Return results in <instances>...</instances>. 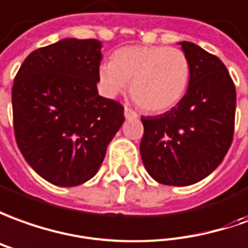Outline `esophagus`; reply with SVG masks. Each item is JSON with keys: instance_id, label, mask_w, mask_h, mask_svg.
I'll return each mask as SVG.
<instances>
[{"instance_id": "1", "label": "esophagus", "mask_w": 248, "mask_h": 248, "mask_svg": "<svg viewBox=\"0 0 248 248\" xmlns=\"http://www.w3.org/2000/svg\"><path fill=\"white\" fill-rule=\"evenodd\" d=\"M124 114H125L127 119H138V113L129 107H125V109H124Z\"/></svg>"}]
</instances>
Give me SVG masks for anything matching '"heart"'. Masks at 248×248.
<instances>
[{"label":"heart","mask_w":248,"mask_h":248,"mask_svg":"<svg viewBox=\"0 0 248 248\" xmlns=\"http://www.w3.org/2000/svg\"><path fill=\"white\" fill-rule=\"evenodd\" d=\"M109 93L131 83L134 101L147 112H165L178 104L189 86L190 62L182 49L167 46H135L116 51L112 63L100 67Z\"/></svg>","instance_id":"b5f03b06"}]
</instances>
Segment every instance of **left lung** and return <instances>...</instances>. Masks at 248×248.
<instances>
[{
    "mask_svg": "<svg viewBox=\"0 0 248 248\" xmlns=\"http://www.w3.org/2000/svg\"><path fill=\"white\" fill-rule=\"evenodd\" d=\"M190 62L184 98L158 116H143L140 155L148 174L169 186L193 185L224 159L235 128L236 90L216 55L179 43Z\"/></svg>",
    "mask_w": 248,
    "mask_h": 248,
    "instance_id": "left-lung-1",
    "label": "left lung"
}]
</instances>
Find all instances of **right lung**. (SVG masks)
Returning <instances> with one entry per match:
<instances>
[{
	"instance_id": "add662e5",
	"label": "right lung",
	"mask_w": 248,
	"mask_h": 248,
	"mask_svg": "<svg viewBox=\"0 0 248 248\" xmlns=\"http://www.w3.org/2000/svg\"><path fill=\"white\" fill-rule=\"evenodd\" d=\"M101 43L63 39L25 58L12 88L17 146L56 186L93 178L124 121L119 101L98 95Z\"/></svg>"
}]
</instances>
